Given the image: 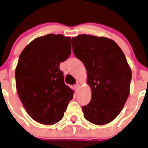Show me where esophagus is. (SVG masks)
Here are the masks:
<instances>
[{
	"label": "esophagus",
	"instance_id": "obj_1",
	"mask_svg": "<svg viewBox=\"0 0 148 148\" xmlns=\"http://www.w3.org/2000/svg\"><path fill=\"white\" fill-rule=\"evenodd\" d=\"M74 88H75L76 90H78L79 89V84H78V83L76 84L75 85H74Z\"/></svg>",
	"mask_w": 148,
	"mask_h": 148
}]
</instances>
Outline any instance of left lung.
Masks as SVG:
<instances>
[{
    "mask_svg": "<svg viewBox=\"0 0 148 148\" xmlns=\"http://www.w3.org/2000/svg\"><path fill=\"white\" fill-rule=\"evenodd\" d=\"M73 52L82 61L91 87V100L82 106L85 119L97 125L110 122L122 110L130 90L132 71L112 40L90 34L71 39Z\"/></svg>",
    "mask_w": 148,
    "mask_h": 148,
    "instance_id": "left-lung-1",
    "label": "left lung"
}]
</instances>
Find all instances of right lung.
<instances>
[{
  "label": "right lung",
  "mask_w": 148,
  "mask_h": 148,
  "mask_svg": "<svg viewBox=\"0 0 148 148\" xmlns=\"http://www.w3.org/2000/svg\"><path fill=\"white\" fill-rule=\"evenodd\" d=\"M71 55V38L49 34L32 41L21 52L16 68L18 97L29 115L51 125L64 117L74 91L66 85L61 62Z\"/></svg>",
  "instance_id": "right-lung-1"
}]
</instances>
